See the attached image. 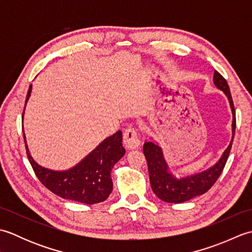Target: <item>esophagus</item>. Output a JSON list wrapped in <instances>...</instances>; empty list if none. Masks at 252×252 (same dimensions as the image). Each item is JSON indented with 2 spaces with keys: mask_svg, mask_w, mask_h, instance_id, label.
<instances>
[{
  "mask_svg": "<svg viewBox=\"0 0 252 252\" xmlns=\"http://www.w3.org/2000/svg\"><path fill=\"white\" fill-rule=\"evenodd\" d=\"M123 144L127 149H134L141 145L140 137L137 135V131L135 127H127L123 133Z\"/></svg>",
  "mask_w": 252,
  "mask_h": 252,
  "instance_id": "1",
  "label": "esophagus"
}]
</instances>
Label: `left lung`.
I'll return each mask as SVG.
<instances>
[{
    "label": "left lung",
    "instance_id": "8db88e82",
    "mask_svg": "<svg viewBox=\"0 0 252 252\" xmlns=\"http://www.w3.org/2000/svg\"><path fill=\"white\" fill-rule=\"evenodd\" d=\"M213 82H215L216 87L219 90L223 91L224 94L227 96L229 105H231L233 114L232 129L234 140L235 127H236V114H235L231 91H229L226 80L217 70L215 71V76H213ZM233 140L225 149V152L223 153V156L213 167L203 171V172L184 176V178L180 179L175 178L169 171L168 164L163 158V154L160 146L154 142H146L144 144L143 151L148 165L149 181H151L153 191L156 194V196H158L159 199L171 203H181L189 200L196 196L205 194L216 183L219 176L221 175L224 167H225L229 153H231Z\"/></svg>",
    "mask_w": 252,
    "mask_h": 252
}]
</instances>
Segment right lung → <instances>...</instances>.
Returning <instances> with one entry per match:
<instances>
[{
    "label": "right lung",
    "mask_w": 252,
    "mask_h": 252,
    "mask_svg": "<svg viewBox=\"0 0 252 252\" xmlns=\"http://www.w3.org/2000/svg\"><path fill=\"white\" fill-rule=\"evenodd\" d=\"M32 85L27 93L26 104L31 94ZM25 111L23 112L24 118ZM27 156L36 178L47 189L63 199L87 205L101 202L107 199L112 190L111 169L126 154L122 146V132L118 131L107 137L92 153L73 168L66 171H54L37 164L31 157L26 143Z\"/></svg>",
    "instance_id": "right-lung-1"
}]
</instances>
